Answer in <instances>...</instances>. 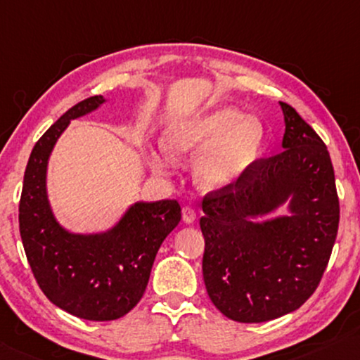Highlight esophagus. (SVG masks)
<instances>
[{"label": "esophagus", "instance_id": "1", "mask_svg": "<svg viewBox=\"0 0 360 360\" xmlns=\"http://www.w3.org/2000/svg\"><path fill=\"white\" fill-rule=\"evenodd\" d=\"M182 221L187 225H192L195 221V210L191 205L182 207Z\"/></svg>", "mask_w": 360, "mask_h": 360}]
</instances>
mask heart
<instances>
[{"instance_id":"obj_1","label":"heart","mask_w":360,"mask_h":360,"mask_svg":"<svg viewBox=\"0 0 360 360\" xmlns=\"http://www.w3.org/2000/svg\"><path fill=\"white\" fill-rule=\"evenodd\" d=\"M264 143V127L256 117H245L240 109L221 108L204 117L181 120L163 135V148L173 160L204 153L195 173L207 189H220L235 182L251 168ZM150 166L165 173L158 155L150 156Z\"/></svg>"}]
</instances>
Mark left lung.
<instances>
[{"label": "left lung", "instance_id": "obj_1", "mask_svg": "<svg viewBox=\"0 0 360 360\" xmlns=\"http://www.w3.org/2000/svg\"><path fill=\"white\" fill-rule=\"evenodd\" d=\"M281 108V153L256 160L235 184L202 200L207 293L240 323L300 308L316 290L338 235L339 199L326 145L292 105ZM287 200L290 214L255 221Z\"/></svg>", "mask_w": 360, "mask_h": 360}]
</instances>
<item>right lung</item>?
I'll list each match as a JSON object with an SVG mask.
<instances>
[{"instance_id": "1", "label": "right lung", "mask_w": 360, "mask_h": 360, "mask_svg": "<svg viewBox=\"0 0 360 360\" xmlns=\"http://www.w3.org/2000/svg\"><path fill=\"white\" fill-rule=\"evenodd\" d=\"M103 103V96L81 101L40 136L19 202V231L39 287L53 305L91 321L117 320L140 302L156 252L181 220V205L171 199L135 202L103 233H70L55 220L47 197L50 153L70 120Z\"/></svg>"}]
</instances>
